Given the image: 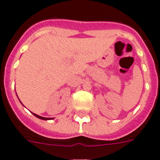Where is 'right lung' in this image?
<instances>
[{
  "label": "right lung",
  "mask_w": 160,
  "mask_h": 160,
  "mask_svg": "<svg viewBox=\"0 0 160 160\" xmlns=\"http://www.w3.org/2000/svg\"><path fill=\"white\" fill-rule=\"evenodd\" d=\"M33 115L35 116H37V118H39V119H44V120H46V119H48V118H44V117H42V116H38V115H36V114H34L33 113ZM52 119V118H51Z\"/></svg>",
  "instance_id": "add662e5"
}]
</instances>
